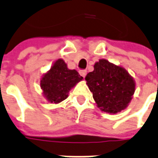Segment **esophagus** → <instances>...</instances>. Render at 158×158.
<instances>
[{"label":"esophagus","mask_w":158,"mask_h":158,"mask_svg":"<svg viewBox=\"0 0 158 158\" xmlns=\"http://www.w3.org/2000/svg\"><path fill=\"white\" fill-rule=\"evenodd\" d=\"M79 74H80V75H82V76L84 78V77L86 76V75H87V70H79Z\"/></svg>","instance_id":"1"}]
</instances>
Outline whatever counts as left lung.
<instances>
[{
    "label": "left lung",
    "mask_w": 158,
    "mask_h": 158,
    "mask_svg": "<svg viewBox=\"0 0 158 158\" xmlns=\"http://www.w3.org/2000/svg\"><path fill=\"white\" fill-rule=\"evenodd\" d=\"M88 88L102 111L116 114L127 106L135 92V83L127 70L101 59L86 75Z\"/></svg>",
    "instance_id": "obj_1"
}]
</instances>
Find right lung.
Returning a JSON list of instances; mask_svg holds the SVG:
<instances>
[{
  "label": "right lung",
  "mask_w": 158,
  "mask_h": 158,
  "mask_svg": "<svg viewBox=\"0 0 158 158\" xmlns=\"http://www.w3.org/2000/svg\"><path fill=\"white\" fill-rule=\"evenodd\" d=\"M83 79L75 70H69L65 61L58 59L40 83L44 95L51 103H59L68 97L67 93Z\"/></svg>",
  "instance_id": "right-lung-1"
}]
</instances>
